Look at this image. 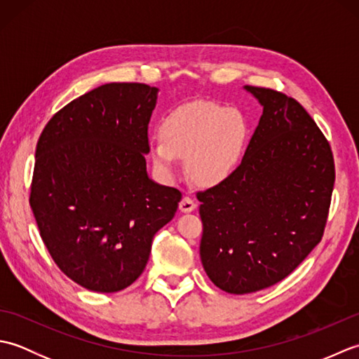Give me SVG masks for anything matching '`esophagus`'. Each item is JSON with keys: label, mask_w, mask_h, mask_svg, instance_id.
Listing matches in <instances>:
<instances>
[{"label": "esophagus", "mask_w": 359, "mask_h": 359, "mask_svg": "<svg viewBox=\"0 0 359 359\" xmlns=\"http://www.w3.org/2000/svg\"><path fill=\"white\" fill-rule=\"evenodd\" d=\"M196 207H197V205L191 199V197H184V199H182L180 203H179V208H180L182 212H191V211L196 210Z\"/></svg>", "instance_id": "esophagus-1"}]
</instances>
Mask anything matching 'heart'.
I'll use <instances>...</instances> for the list:
<instances>
[{"label":"heart","mask_w":359,"mask_h":359,"mask_svg":"<svg viewBox=\"0 0 359 359\" xmlns=\"http://www.w3.org/2000/svg\"><path fill=\"white\" fill-rule=\"evenodd\" d=\"M250 137L241 109L215 102H193L170 111L149 143L152 168L163 179L177 174V157H185L189 177L201 187H216L239 166Z\"/></svg>","instance_id":"1"}]
</instances>
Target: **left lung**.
Listing matches in <instances>:
<instances>
[{
	"mask_svg": "<svg viewBox=\"0 0 359 359\" xmlns=\"http://www.w3.org/2000/svg\"><path fill=\"white\" fill-rule=\"evenodd\" d=\"M264 108L241 165L197 193L201 261L212 284L245 294L287 278L323 239L334 184L330 144L278 90L243 86Z\"/></svg>",
	"mask_w": 359,
	"mask_h": 359,
	"instance_id": "obj_1",
	"label": "left lung"
}]
</instances>
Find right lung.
I'll return each mask as SVG.
<instances>
[{"instance_id": "obj_1", "label": "right lung", "mask_w": 359, "mask_h": 359, "mask_svg": "<svg viewBox=\"0 0 359 359\" xmlns=\"http://www.w3.org/2000/svg\"><path fill=\"white\" fill-rule=\"evenodd\" d=\"M157 93L98 86L60 109L36 143L29 202L40 236L58 269L93 292H120L140 276L182 199L147 172Z\"/></svg>"}]
</instances>
